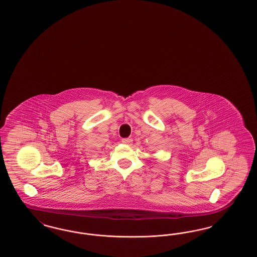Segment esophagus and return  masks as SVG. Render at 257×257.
Listing matches in <instances>:
<instances>
[{"instance_id": "esophagus-1", "label": "esophagus", "mask_w": 257, "mask_h": 257, "mask_svg": "<svg viewBox=\"0 0 257 257\" xmlns=\"http://www.w3.org/2000/svg\"><path fill=\"white\" fill-rule=\"evenodd\" d=\"M121 142H122L123 144H125V145H130L133 142V140L131 138H126V139H122Z\"/></svg>"}]
</instances>
